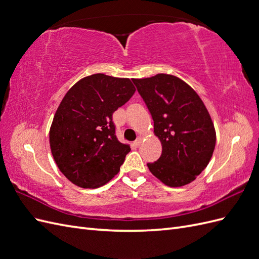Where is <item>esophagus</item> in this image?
<instances>
[{
  "instance_id": "obj_1",
  "label": "esophagus",
  "mask_w": 259,
  "mask_h": 259,
  "mask_svg": "<svg viewBox=\"0 0 259 259\" xmlns=\"http://www.w3.org/2000/svg\"><path fill=\"white\" fill-rule=\"evenodd\" d=\"M142 142H143V138H142V137H138V138L135 140V145H136L137 147H139L140 145H142Z\"/></svg>"
}]
</instances>
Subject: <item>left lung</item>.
I'll return each mask as SVG.
<instances>
[{"label": "left lung", "instance_id": "1", "mask_svg": "<svg viewBox=\"0 0 259 259\" xmlns=\"http://www.w3.org/2000/svg\"><path fill=\"white\" fill-rule=\"evenodd\" d=\"M154 123L162 144L158 161L148 163L151 173L168 187L190 184L213 155L216 133L202 99L179 77L159 73L133 79Z\"/></svg>", "mask_w": 259, "mask_h": 259}]
</instances>
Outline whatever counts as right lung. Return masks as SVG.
<instances>
[{"instance_id": "obj_1", "label": "right lung", "mask_w": 259, "mask_h": 259, "mask_svg": "<svg viewBox=\"0 0 259 259\" xmlns=\"http://www.w3.org/2000/svg\"><path fill=\"white\" fill-rule=\"evenodd\" d=\"M135 91L130 79L96 73L76 82L62 98L50 145L58 168L72 184L94 189L119 173L131 147L117 140L112 114Z\"/></svg>"}]
</instances>
